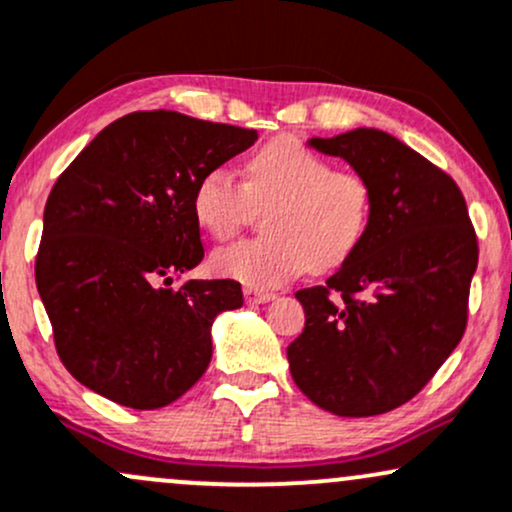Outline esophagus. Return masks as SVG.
Listing matches in <instances>:
<instances>
[{"instance_id":"34e87169","label":"esophagus","mask_w":512,"mask_h":512,"mask_svg":"<svg viewBox=\"0 0 512 512\" xmlns=\"http://www.w3.org/2000/svg\"><path fill=\"white\" fill-rule=\"evenodd\" d=\"M272 299H274L272 291L245 289V301H247V303H267V301H272Z\"/></svg>"}]
</instances>
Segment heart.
Listing matches in <instances>:
<instances>
[{"label": "heart", "mask_w": 512, "mask_h": 512, "mask_svg": "<svg viewBox=\"0 0 512 512\" xmlns=\"http://www.w3.org/2000/svg\"><path fill=\"white\" fill-rule=\"evenodd\" d=\"M269 235L221 247L213 272L250 289H272L306 269L342 265L367 233L372 189L355 172L333 170L296 138H274L247 157L243 184L223 167L201 174L192 194L196 221L226 240L243 226L250 204H269Z\"/></svg>", "instance_id": "heart-1"}]
</instances>
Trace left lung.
<instances>
[{
	"label": "left lung",
	"instance_id": "1",
	"mask_svg": "<svg viewBox=\"0 0 512 512\" xmlns=\"http://www.w3.org/2000/svg\"><path fill=\"white\" fill-rule=\"evenodd\" d=\"M306 143L367 179L372 216L328 282L296 291L306 325L286 347L291 376L342 418L393 411L464 335L479 262L466 201L452 177L379 128Z\"/></svg>",
	"mask_w": 512,
	"mask_h": 512
}]
</instances>
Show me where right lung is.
I'll return each instance as SVG.
<instances>
[{
  "label": "right lung",
  "mask_w": 512,
  "mask_h": 512,
  "mask_svg": "<svg viewBox=\"0 0 512 512\" xmlns=\"http://www.w3.org/2000/svg\"><path fill=\"white\" fill-rule=\"evenodd\" d=\"M255 140L252 128L136 111L60 174L43 211L36 286L58 355L82 386L153 411L206 372L213 320L243 306V291L233 279L170 284L204 260L196 182Z\"/></svg>",
  "instance_id": "add662e5"
}]
</instances>
